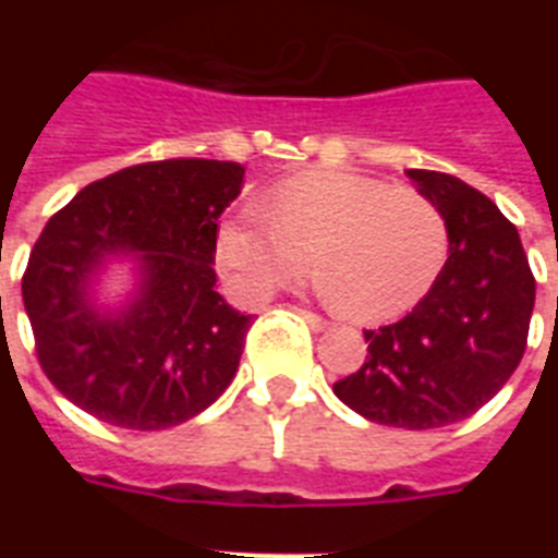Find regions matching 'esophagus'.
I'll use <instances>...</instances> for the list:
<instances>
[{"mask_svg":"<svg viewBox=\"0 0 558 558\" xmlns=\"http://www.w3.org/2000/svg\"><path fill=\"white\" fill-rule=\"evenodd\" d=\"M298 315H301V318H304L306 324H310V327H313L315 332H322V330H327V322H324L322 315H315V313H310V310H298Z\"/></svg>","mask_w":558,"mask_h":558,"instance_id":"obj_1","label":"esophagus"}]
</instances>
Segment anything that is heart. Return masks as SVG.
Masks as SVG:
<instances>
[{
    "mask_svg": "<svg viewBox=\"0 0 558 558\" xmlns=\"http://www.w3.org/2000/svg\"><path fill=\"white\" fill-rule=\"evenodd\" d=\"M350 318L379 322L414 306L449 254V226L425 193L381 179L313 170L283 179L222 222L217 260L245 298H269L306 269Z\"/></svg>",
    "mask_w": 558,
    "mask_h": 558,
    "instance_id": "1",
    "label": "heart"
}]
</instances>
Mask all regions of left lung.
I'll list each match as a JSON object with an SVG mask.
<instances>
[{
    "mask_svg": "<svg viewBox=\"0 0 558 558\" xmlns=\"http://www.w3.org/2000/svg\"><path fill=\"white\" fill-rule=\"evenodd\" d=\"M408 179L442 210L449 257L405 318L365 330V365L332 390L371 423L428 432L475 414L519 367L536 280L519 231L489 196L437 170Z\"/></svg>",
    "mask_w": 558,
    "mask_h": 558,
    "instance_id": "left-lung-1",
    "label": "left lung"
}]
</instances>
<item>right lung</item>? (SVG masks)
Returning a JSON list of instances; mask_svg holds the SVG:
<instances>
[{"label":"right lung","mask_w":558,"mask_h":558,"mask_svg":"<svg viewBox=\"0 0 558 558\" xmlns=\"http://www.w3.org/2000/svg\"><path fill=\"white\" fill-rule=\"evenodd\" d=\"M236 161L133 165L83 187L48 219L22 275L39 367L86 414L159 432L217 402L234 379L252 315L217 292V219L243 191ZM136 263L116 311L94 283Z\"/></svg>","instance_id":"1"}]
</instances>
